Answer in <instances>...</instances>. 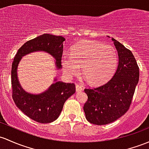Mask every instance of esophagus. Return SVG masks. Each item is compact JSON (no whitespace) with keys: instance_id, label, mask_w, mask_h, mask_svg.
<instances>
[{"instance_id":"34e87169","label":"esophagus","mask_w":149,"mask_h":149,"mask_svg":"<svg viewBox=\"0 0 149 149\" xmlns=\"http://www.w3.org/2000/svg\"><path fill=\"white\" fill-rule=\"evenodd\" d=\"M83 90V87H81V85H79V84H77L76 85V91L77 92H81V91Z\"/></svg>"}]
</instances>
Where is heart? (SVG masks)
Returning a JSON list of instances; mask_svg holds the SVG:
<instances>
[{
  "instance_id": "obj_1",
  "label": "heart",
  "mask_w": 149,
  "mask_h": 149,
  "mask_svg": "<svg viewBox=\"0 0 149 149\" xmlns=\"http://www.w3.org/2000/svg\"><path fill=\"white\" fill-rule=\"evenodd\" d=\"M71 57L65 55L62 65L69 76L82 73L95 85L105 84L116 71L118 63L116 52L112 47L93 41H82L72 48Z\"/></svg>"
}]
</instances>
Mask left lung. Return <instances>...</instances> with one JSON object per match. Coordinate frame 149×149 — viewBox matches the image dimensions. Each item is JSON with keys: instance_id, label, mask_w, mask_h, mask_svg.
<instances>
[{"instance_id": "left-lung-1", "label": "left lung", "mask_w": 149, "mask_h": 149, "mask_svg": "<svg viewBox=\"0 0 149 149\" xmlns=\"http://www.w3.org/2000/svg\"><path fill=\"white\" fill-rule=\"evenodd\" d=\"M119 55L117 70L103 85L87 88L84 111L89 122L105 125L122 116L130 107L139 81V68L132 51L111 38Z\"/></svg>"}]
</instances>
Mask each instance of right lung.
<instances>
[{"label": "right lung", "instance_id": "right-lung-1", "mask_svg": "<svg viewBox=\"0 0 149 149\" xmlns=\"http://www.w3.org/2000/svg\"><path fill=\"white\" fill-rule=\"evenodd\" d=\"M64 37L43 34L27 41L19 48L13 59L11 70L12 97L19 109L37 122L47 124L54 121L61 113L63 105L75 93L74 83H65L55 79L47 91L40 94L27 93L17 80V68L25 55L36 51H45L55 59L56 67L61 68Z\"/></svg>", "mask_w": 149, "mask_h": 149}]
</instances>
